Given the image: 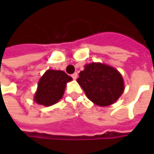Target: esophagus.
<instances>
[{
    "instance_id": "1",
    "label": "esophagus",
    "mask_w": 154,
    "mask_h": 154,
    "mask_svg": "<svg viewBox=\"0 0 154 154\" xmlns=\"http://www.w3.org/2000/svg\"><path fill=\"white\" fill-rule=\"evenodd\" d=\"M72 78H73L74 80H76V79L78 78V74H77V73H74V74H72Z\"/></svg>"
}]
</instances>
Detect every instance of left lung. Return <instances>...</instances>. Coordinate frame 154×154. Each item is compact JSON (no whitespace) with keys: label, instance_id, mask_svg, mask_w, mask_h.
Instances as JSON below:
<instances>
[{"label":"left lung","instance_id":"1","mask_svg":"<svg viewBox=\"0 0 154 154\" xmlns=\"http://www.w3.org/2000/svg\"><path fill=\"white\" fill-rule=\"evenodd\" d=\"M77 82L86 97L99 106L116 103L124 91L123 78L118 70L101 62L86 64Z\"/></svg>","mask_w":154,"mask_h":154}]
</instances>
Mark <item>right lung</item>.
<instances>
[{
  "label": "right lung",
  "mask_w": 154,
  "mask_h": 154,
  "mask_svg": "<svg viewBox=\"0 0 154 154\" xmlns=\"http://www.w3.org/2000/svg\"><path fill=\"white\" fill-rule=\"evenodd\" d=\"M72 80L62 70L48 69L39 80L34 101L44 106L55 104L62 98L67 83Z\"/></svg>",
  "instance_id": "obj_1"
}]
</instances>
